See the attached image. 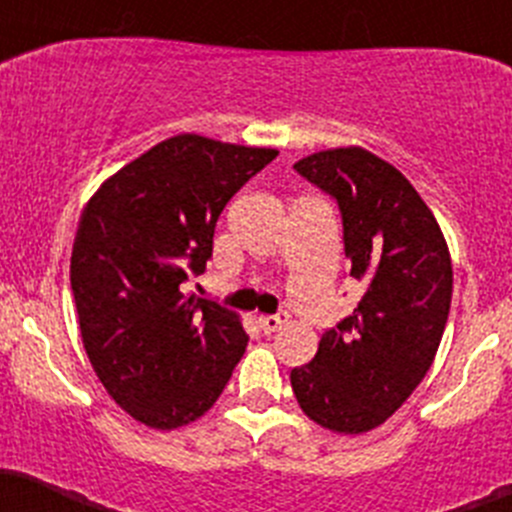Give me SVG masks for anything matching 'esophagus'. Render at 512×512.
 Here are the masks:
<instances>
[{"label":"esophagus","instance_id":"34e87169","mask_svg":"<svg viewBox=\"0 0 512 512\" xmlns=\"http://www.w3.org/2000/svg\"><path fill=\"white\" fill-rule=\"evenodd\" d=\"M289 321V314H269V316H259V326L261 332L264 334H274L276 329H281V326Z\"/></svg>","mask_w":512,"mask_h":512}]
</instances>
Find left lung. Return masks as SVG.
<instances>
[{
	"instance_id": "1",
	"label": "left lung",
	"mask_w": 512,
	"mask_h": 512,
	"mask_svg": "<svg viewBox=\"0 0 512 512\" xmlns=\"http://www.w3.org/2000/svg\"><path fill=\"white\" fill-rule=\"evenodd\" d=\"M342 213L357 309L291 369L309 420L344 435L382 425L425 379L452 299V264L435 216L394 165L364 148L321 150L294 165Z\"/></svg>"
}]
</instances>
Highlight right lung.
I'll return each instance as SVG.
<instances>
[{
    "label": "right lung",
    "mask_w": 512,
    "mask_h": 512,
    "mask_svg": "<svg viewBox=\"0 0 512 512\" xmlns=\"http://www.w3.org/2000/svg\"><path fill=\"white\" fill-rule=\"evenodd\" d=\"M276 155L175 135L82 211L70 259L82 344L107 394L143 425L175 430L206 415L243 357L238 316L180 284L206 271L221 211Z\"/></svg>",
    "instance_id": "obj_1"
}]
</instances>
